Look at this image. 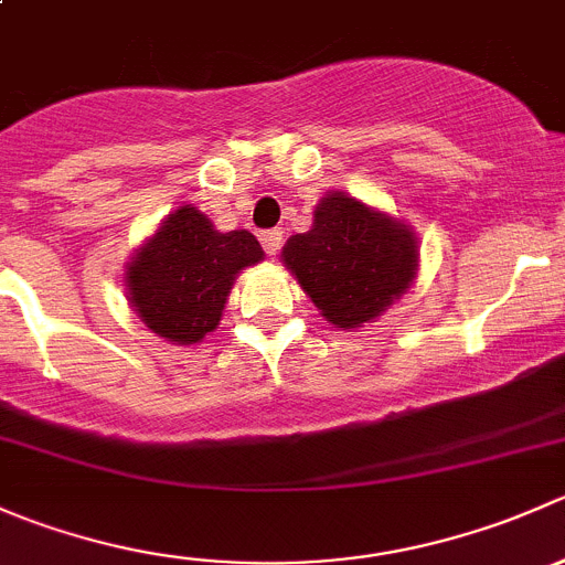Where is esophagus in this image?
I'll return each mask as SVG.
<instances>
[{"label":"esophagus","mask_w":565,"mask_h":565,"mask_svg":"<svg viewBox=\"0 0 565 565\" xmlns=\"http://www.w3.org/2000/svg\"><path fill=\"white\" fill-rule=\"evenodd\" d=\"M281 241H284L281 230H267V232H262V235H259L262 248H265V254H270V256L278 254V248H281Z\"/></svg>","instance_id":"obj_1"}]
</instances>
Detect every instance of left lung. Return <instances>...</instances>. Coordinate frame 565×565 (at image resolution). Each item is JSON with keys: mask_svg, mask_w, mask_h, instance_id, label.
Instances as JSON below:
<instances>
[{"mask_svg": "<svg viewBox=\"0 0 565 565\" xmlns=\"http://www.w3.org/2000/svg\"><path fill=\"white\" fill-rule=\"evenodd\" d=\"M287 270L335 328H363L415 281L418 237L404 221L341 191L324 193L315 226L281 250Z\"/></svg>", "mask_w": 565, "mask_h": 565, "instance_id": "obj_1", "label": "left lung"}]
</instances>
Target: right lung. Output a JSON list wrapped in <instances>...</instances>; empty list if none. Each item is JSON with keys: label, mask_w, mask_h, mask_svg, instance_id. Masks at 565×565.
<instances>
[{"label": "right lung", "mask_w": 565, "mask_h": 565, "mask_svg": "<svg viewBox=\"0 0 565 565\" xmlns=\"http://www.w3.org/2000/svg\"><path fill=\"white\" fill-rule=\"evenodd\" d=\"M262 259L265 250L250 232H218L207 215L182 204L130 256L125 295L152 333L196 344L218 328L237 273Z\"/></svg>", "instance_id": "obj_1"}]
</instances>
